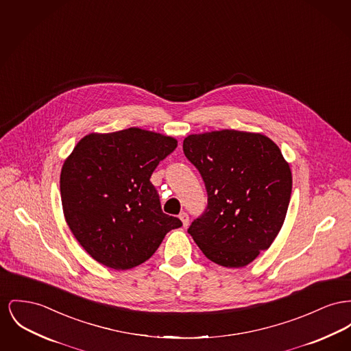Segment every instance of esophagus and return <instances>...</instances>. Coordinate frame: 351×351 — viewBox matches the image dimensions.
I'll use <instances>...</instances> for the list:
<instances>
[{
    "mask_svg": "<svg viewBox=\"0 0 351 351\" xmlns=\"http://www.w3.org/2000/svg\"><path fill=\"white\" fill-rule=\"evenodd\" d=\"M179 219L182 220L183 227H188V224H189V216L186 215V212H182V213L179 215Z\"/></svg>",
    "mask_w": 351,
    "mask_h": 351,
    "instance_id": "34e87169",
    "label": "esophagus"
}]
</instances>
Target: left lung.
<instances>
[{
  "label": "left lung",
  "mask_w": 351,
  "mask_h": 351,
  "mask_svg": "<svg viewBox=\"0 0 351 351\" xmlns=\"http://www.w3.org/2000/svg\"><path fill=\"white\" fill-rule=\"evenodd\" d=\"M183 151L208 193L206 212L188 233L210 261L245 267L271 245L285 221L288 162L268 136L236 130L188 135Z\"/></svg>",
  "instance_id": "obj_1"
}]
</instances>
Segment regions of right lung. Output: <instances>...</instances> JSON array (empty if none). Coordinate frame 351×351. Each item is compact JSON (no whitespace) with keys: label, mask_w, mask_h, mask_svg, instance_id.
<instances>
[{"label":"right lung","mask_w":351,"mask_h":351,"mask_svg":"<svg viewBox=\"0 0 351 351\" xmlns=\"http://www.w3.org/2000/svg\"><path fill=\"white\" fill-rule=\"evenodd\" d=\"M176 145L172 136L131 127L88 134L67 156L60 179L63 215L95 261L115 270L138 267L171 229L182 227L163 213L149 182Z\"/></svg>","instance_id":"obj_1"}]
</instances>
